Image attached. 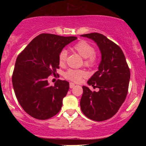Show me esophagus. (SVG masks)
Returning <instances> with one entry per match:
<instances>
[{"mask_svg": "<svg viewBox=\"0 0 146 146\" xmlns=\"http://www.w3.org/2000/svg\"><path fill=\"white\" fill-rule=\"evenodd\" d=\"M75 86V84L74 83H72V82H70V88H73Z\"/></svg>", "mask_w": 146, "mask_h": 146, "instance_id": "esophagus-1", "label": "esophagus"}]
</instances>
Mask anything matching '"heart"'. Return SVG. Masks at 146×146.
Listing matches in <instances>:
<instances>
[{
    "mask_svg": "<svg viewBox=\"0 0 146 146\" xmlns=\"http://www.w3.org/2000/svg\"><path fill=\"white\" fill-rule=\"evenodd\" d=\"M74 50L84 59V65L87 67H93L96 62V56L95 50L90 44L86 40H80L73 46ZM68 52L66 50H62L58 55V62L60 65L64 64L66 61ZM86 73L81 70H69L64 74L66 79L75 82H80L83 78L86 77Z\"/></svg>",
    "mask_w": 146,
    "mask_h": 146,
    "instance_id": "obj_1",
    "label": "heart"
}]
</instances>
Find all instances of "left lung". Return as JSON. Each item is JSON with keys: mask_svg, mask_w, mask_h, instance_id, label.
<instances>
[{"mask_svg": "<svg viewBox=\"0 0 146 146\" xmlns=\"http://www.w3.org/2000/svg\"><path fill=\"white\" fill-rule=\"evenodd\" d=\"M81 36L93 40L102 55L98 70L94 74L88 84L99 88L92 92L82 86L81 110L92 120L101 121L111 118L117 112L125 101L130 78V71L120 47L106 36L97 33Z\"/></svg>", "mask_w": 146, "mask_h": 146, "instance_id": "obj_1", "label": "left lung"}]
</instances>
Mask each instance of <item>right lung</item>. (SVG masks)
Masks as SVG:
<instances>
[{"instance_id":"obj_1","label":"right lung","mask_w":146,"mask_h":146,"mask_svg":"<svg viewBox=\"0 0 146 146\" xmlns=\"http://www.w3.org/2000/svg\"><path fill=\"white\" fill-rule=\"evenodd\" d=\"M77 39L40 34L19 54L12 82L16 97L24 110L38 119H47L60 110L62 100L69 90L66 80L49 86L48 78L60 68L58 55L65 46Z\"/></svg>"}]
</instances>
